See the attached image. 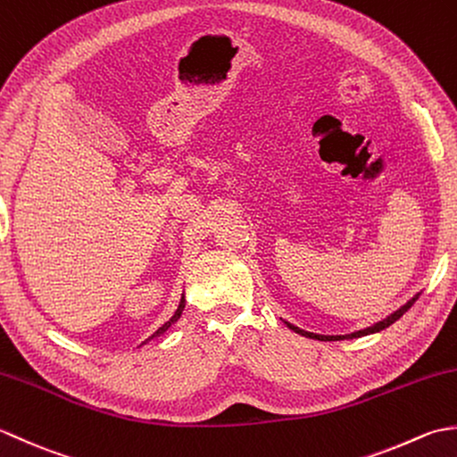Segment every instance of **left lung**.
Listing matches in <instances>:
<instances>
[{"label":"left lung","instance_id":"1","mask_svg":"<svg viewBox=\"0 0 457 457\" xmlns=\"http://www.w3.org/2000/svg\"><path fill=\"white\" fill-rule=\"evenodd\" d=\"M418 300V295L416 297H412L411 302H408L406 305H403L400 307L398 312H395L393 315H388L386 320H383V321H378L377 325H372V328H369V329H362V331H357V333H351V335H347L349 339H353V337H362V335H370V333H377V331H383V329H386L388 325H393L395 321H398L400 318H403V315L411 310V307L414 305V302ZM287 328L290 329H294L295 333H300V335H305V337H310V339H321V341H335V339H345V337H323V335H315V333H307V331H303V329H300V328H295V325H290L287 323Z\"/></svg>","mask_w":457,"mask_h":457}]
</instances>
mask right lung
Instances as JSON below:
<instances>
[{
  "instance_id": "right-lung-1",
  "label": "right lung",
  "mask_w": 457,
  "mask_h": 457,
  "mask_svg": "<svg viewBox=\"0 0 457 457\" xmlns=\"http://www.w3.org/2000/svg\"><path fill=\"white\" fill-rule=\"evenodd\" d=\"M183 307H185V300H183V297H181V303H179V307H177V312L173 313V318L170 320V321H165L163 325H162V328L160 329H157L154 335H152V337L150 339H147V341H152L154 337H157V335H160V333H163L167 328H171V323H175L177 320H179V315H181V312H183ZM147 341H144V343H147Z\"/></svg>"
}]
</instances>
